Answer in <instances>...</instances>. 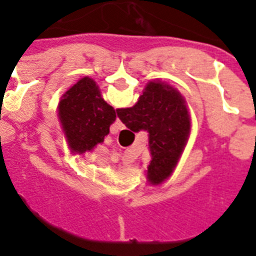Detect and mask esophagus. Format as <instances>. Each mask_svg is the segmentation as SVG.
<instances>
[{
	"instance_id": "1",
	"label": "esophagus",
	"mask_w": 256,
	"mask_h": 256,
	"mask_svg": "<svg viewBox=\"0 0 256 256\" xmlns=\"http://www.w3.org/2000/svg\"><path fill=\"white\" fill-rule=\"evenodd\" d=\"M124 128V124L120 122V118H116V124H114V128H112V130H114V132H120V130H122V128Z\"/></svg>"
}]
</instances>
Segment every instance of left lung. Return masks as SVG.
I'll use <instances>...</instances> for the list:
<instances>
[{
  "label": "left lung",
  "mask_w": 256,
  "mask_h": 256,
  "mask_svg": "<svg viewBox=\"0 0 256 256\" xmlns=\"http://www.w3.org/2000/svg\"><path fill=\"white\" fill-rule=\"evenodd\" d=\"M58 110L70 148L80 154L102 144L116 118V110L102 100L100 88L88 77L64 94Z\"/></svg>",
  "instance_id": "obj_1"
}]
</instances>
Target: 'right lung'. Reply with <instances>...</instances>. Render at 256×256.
Returning <instances> with one entry per match:
<instances>
[{
    "instance_id": "add662e5",
    "label": "right lung",
    "mask_w": 256,
    "mask_h": 256,
    "mask_svg": "<svg viewBox=\"0 0 256 256\" xmlns=\"http://www.w3.org/2000/svg\"><path fill=\"white\" fill-rule=\"evenodd\" d=\"M116 114L132 132L148 130L152 156L148 179L154 184L164 182L174 170L190 132V116L183 96L164 82H148L136 106L118 108Z\"/></svg>"
}]
</instances>
